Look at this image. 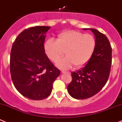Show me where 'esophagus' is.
Segmentation results:
<instances>
[{"label": "esophagus", "mask_w": 122, "mask_h": 122, "mask_svg": "<svg viewBox=\"0 0 122 122\" xmlns=\"http://www.w3.org/2000/svg\"><path fill=\"white\" fill-rule=\"evenodd\" d=\"M61 73H62V74H70V72L65 71H61Z\"/></svg>", "instance_id": "esophagus-1"}]
</instances>
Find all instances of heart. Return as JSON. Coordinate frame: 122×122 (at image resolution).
<instances>
[{
    "mask_svg": "<svg viewBox=\"0 0 122 122\" xmlns=\"http://www.w3.org/2000/svg\"><path fill=\"white\" fill-rule=\"evenodd\" d=\"M97 46L95 37L77 30L63 31L58 36L57 41L49 39L45 45L46 54L55 61L65 53L67 56L56 61L60 68L67 69L74 65L75 68L83 67L92 57Z\"/></svg>",
    "mask_w": 122,
    "mask_h": 122,
    "instance_id": "obj_1",
    "label": "heart"
}]
</instances>
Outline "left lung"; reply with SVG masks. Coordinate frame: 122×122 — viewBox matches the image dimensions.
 <instances>
[{
  "mask_svg": "<svg viewBox=\"0 0 122 122\" xmlns=\"http://www.w3.org/2000/svg\"><path fill=\"white\" fill-rule=\"evenodd\" d=\"M87 29L95 35V52L83 68L72 72V81L67 86L70 95L77 100L89 98L99 92L108 80L112 66V49L107 36L97 30L83 28Z\"/></svg>",
  "mask_w": 122,
  "mask_h": 122,
  "instance_id": "8db88e82",
  "label": "left lung"
}]
</instances>
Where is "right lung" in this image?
Returning <instances> with one entry per match:
<instances>
[{"label":"right lung","instance_id":"obj_1","mask_svg":"<svg viewBox=\"0 0 122 122\" xmlns=\"http://www.w3.org/2000/svg\"><path fill=\"white\" fill-rule=\"evenodd\" d=\"M49 26H36L22 31L13 43L10 56L12 80L27 98L41 100L49 96L60 70L46 55L44 42Z\"/></svg>","mask_w":122,"mask_h":122}]
</instances>
